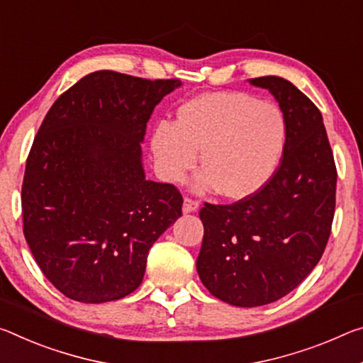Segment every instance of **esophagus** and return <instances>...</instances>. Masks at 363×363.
I'll use <instances>...</instances> for the list:
<instances>
[{
  "label": "esophagus",
  "mask_w": 363,
  "mask_h": 363,
  "mask_svg": "<svg viewBox=\"0 0 363 363\" xmlns=\"http://www.w3.org/2000/svg\"><path fill=\"white\" fill-rule=\"evenodd\" d=\"M200 202L199 200L195 199H191V197H184V203H182V211L184 213H192L199 208Z\"/></svg>",
  "instance_id": "obj_1"
}]
</instances>
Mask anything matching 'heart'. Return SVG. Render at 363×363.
<instances>
[{
	"mask_svg": "<svg viewBox=\"0 0 363 363\" xmlns=\"http://www.w3.org/2000/svg\"><path fill=\"white\" fill-rule=\"evenodd\" d=\"M286 142V118L273 103L245 91H213L179 106L174 125L160 124L152 134V152L168 182L182 181L200 152L203 174L195 187L242 200L272 179Z\"/></svg>",
	"mask_w": 363,
	"mask_h": 363,
	"instance_id": "1",
	"label": "heart"
}]
</instances>
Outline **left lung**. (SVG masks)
<instances>
[{
    "instance_id": "8db88e82",
    "label": "left lung",
    "mask_w": 363,
    "mask_h": 363,
    "mask_svg": "<svg viewBox=\"0 0 363 363\" xmlns=\"http://www.w3.org/2000/svg\"><path fill=\"white\" fill-rule=\"evenodd\" d=\"M249 82L278 100L287 142L263 189L200 210L199 276L213 296L235 307L267 306L296 289L323 255L336 206L337 171L320 109L283 77Z\"/></svg>"
}]
</instances>
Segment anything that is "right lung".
Segmentation results:
<instances>
[{"mask_svg": "<svg viewBox=\"0 0 363 363\" xmlns=\"http://www.w3.org/2000/svg\"><path fill=\"white\" fill-rule=\"evenodd\" d=\"M179 85L91 72L40 125L22 182L24 235L42 273L72 301L134 292L150 247L182 215L177 187L147 181L140 161L155 106Z\"/></svg>", "mask_w": 363, "mask_h": 363, "instance_id": "1", "label": "right lung"}]
</instances>
